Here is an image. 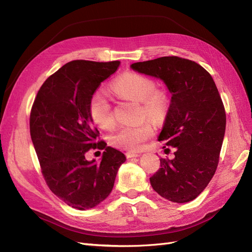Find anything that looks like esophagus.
Returning <instances> with one entry per match:
<instances>
[{
  "label": "esophagus",
  "mask_w": 252,
  "mask_h": 252,
  "mask_svg": "<svg viewBox=\"0 0 252 252\" xmlns=\"http://www.w3.org/2000/svg\"><path fill=\"white\" fill-rule=\"evenodd\" d=\"M141 155L140 154H138V152H127L126 154V157H127V158H138V157H140Z\"/></svg>",
  "instance_id": "obj_1"
}]
</instances>
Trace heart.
Wrapping results in <instances>:
<instances>
[{
    "mask_svg": "<svg viewBox=\"0 0 252 252\" xmlns=\"http://www.w3.org/2000/svg\"><path fill=\"white\" fill-rule=\"evenodd\" d=\"M120 95L142 103V116L155 123H161L168 111V96L156 89L155 81L146 75L128 72L121 75L112 85ZM89 113L94 124L102 129H110L114 125L111 106L102 93L96 91L89 102ZM154 134V127L149 123L134 126H123L110 136L114 147L129 151H136Z\"/></svg>",
    "mask_w": 252,
    "mask_h": 252,
    "instance_id": "b5f03b06",
    "label": "heart"
}]
</instances>
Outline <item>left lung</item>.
Returning a JSON list of instances; mask_svg holds the SVG:
<instances>
[{
	"label": "left lung",
	"instance_id": "left-lung-1",
	"mask_svg": "<svg viewBox=\"0 0 252 252\" xmlns=\"http://www.w3.org/2000/svg\"><path fill=\"white\" fill-rule=\"evenodd\" d=\"M130 68L162 80L171 94L158 140L165 142L163 148L175 149L174 158H159L161 167L150 184L168 201H192L217 170L225 135L226 113L216 83L201 65L179 57L133 63Z\"/></svg>",
	"mask_w": 252,
	"mask_h": 252
}]
</instances>
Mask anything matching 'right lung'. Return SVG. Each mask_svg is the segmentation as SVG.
<instances>
[{"mask_svg": "<svg viewBox=\"0 0 252 252\" xmlns=\"http://www.w3.org/2000/svg\"><path fill=\"white\" fill-rule=\"evenodd\" d=\"M120 66L119 61L77 60L44 82L30 113V135L44 179L51 191L79 210L94 208L107 197L126 157L97 142L89 102L101 83ZM94 148L105 149L101 161H87Z\"/></svg>", "mask_w": 252, "mask_h": 252, "instance_id": "add662e5", "label": "right lung"}]
</instances>
